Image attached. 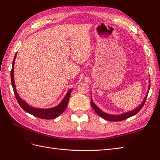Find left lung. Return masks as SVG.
<instances>
[{"label": "left lung", "instance_id": "1", "mask_svg": "<svg viewBox=\"0 0 160 160\" xmlns=\"http://www.w3.org/2000/svg\"><path fill=\"white\" fill-rule=\"evenodd\" d=\"M149 83H150V79H149ZM150 89V84L149 86V89L148 91V92L149 91ZM148 94L146 95V96L145 97V98L143 101V102L141 103L138 108H137L136 109H135L134 110L132 111H129V112L127 113H125L123 114H121V115H110L108 113H106L103 111H101L99 108H98V106H97L93 101V99H92L91 97V105L92 106V108L94 109V111L97 113V114H98L99 116H101V118H103V119L109 121V122H120V121H123L124 119H126L130 117H132V116L135 115V114H137L139 111L142 109V108H143V106L145 104V102H146V100L147 99V97H148Z\"/></svg>", "mask_w": 160, "mask_h": 160}]
</instances>
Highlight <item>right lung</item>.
<instances>
[{"label":"right lung","mask_w":160,"mask_h":160,"mask_svg":"<svg viewBox=\"0 0 160 160\" xmlns=\"http://www.w3.org/2000/svg\"><path fill=\"white\" fill-rule=\"evenodd\" d=\"M16 56H17V53L15 56H14L13 61H12V69L11 71V84L12 86L14 93V95H15V98L18 101L19 105H20L22 108V109L25 110L26 112L41 119H54L58 117V116H59L60 115H61L62 113H63V111L65 110L67 105H68L70 95L72 89H71L70 90H69V91L67 92V93L63 99H62L61 102L57 106H56V107L49 108V109H39V108H35L31 107V106L28 105L25 101H24L20 97H19L15 88V84H14V60L16 59Z\"/></svg>","instance_id":"obj_1"}]
</instances>
